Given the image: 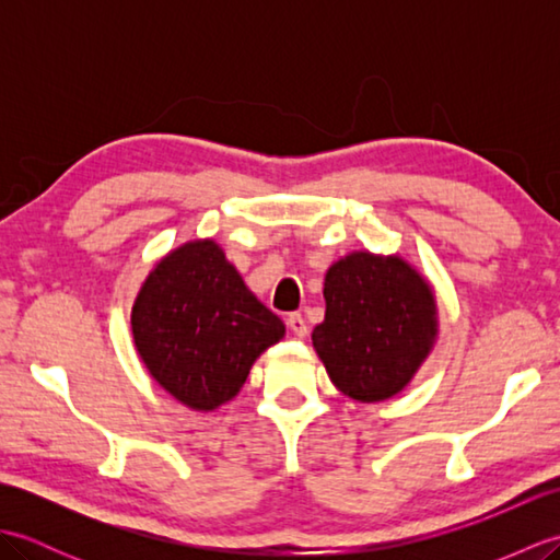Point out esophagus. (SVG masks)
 Wrapping results in <instances>:
<instances>
[{"label":"esophagus","mask_w":560,"mask_h":560,"mask_svg":"<svg viewBox=\"0 0 560 560\" xmlns=\"http://www.w3.org/2000/svg\"><path fill=\"white\" fill-rule=\"evenodd\" d=\"M287 327L293 331L295 337H307V323H305V317L301 315V313H291L289 317H287Z\"/></svg>","instance_id":"obj_1"}]
</instances>
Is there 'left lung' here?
Masks as SVG:
<instances>
[{"instance_id":"1","label":"left lung","mask_w":560,"mask_h":560,"mask_svg":"<svg viewBox=\"0 0 560 560\" xmlns=\"http://www.w3.org/2000/svg\"><path fill=\"white\" fill-rule=\"evenodd\" d=\"M325 323L313 347L329 380L359 401H383L409 385L431 351L433 291L407 261L351 253L325 277Z\"/></svg>"}]
</instances>
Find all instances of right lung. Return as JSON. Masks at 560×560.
<instances>
[{
  "label": "right lung",
  "instance_id": "obj_1",
  "mask_svg": "<svg viewBox=\"0 0 560 560\" xmlns=\"http://www.w3.org/2000/svg\"><path fill=\"white\" fill-rule=\"evenodd\" d=\"M283 331L213 241L163 257L132 307L141 361L165 392L197 411L233 399L257 355Z\"/></svg>",
  "mask_w": 560,
  "mask_h": 560
}]
</instances>
